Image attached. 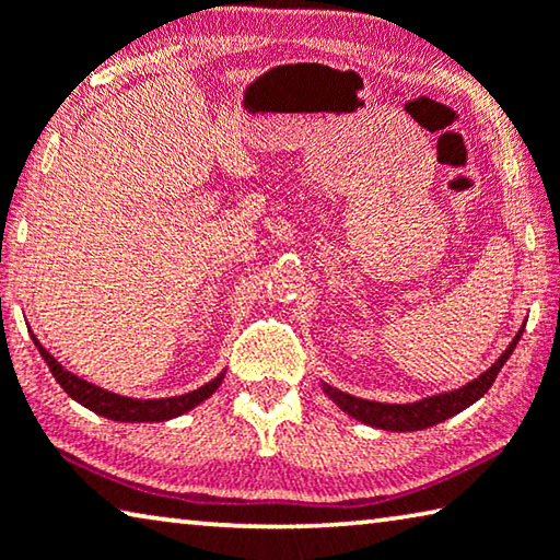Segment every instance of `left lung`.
<instances>
[{
	"mask_svg": "<svg viewBox=\"0 0 560 560\" xmlns=\"http://www.w3.org/2000/svg\"><path fill=\"white\" fill-rule=\"evenodd\" d=\"M523 328L516 334V339L509 343V349L501 353V359L495 361L491 369L483 371L481 376L474 378L471 384L460 386L456 392L423 398V401H416V404H378V401H366V398L343 394L339 388H331V386H324V388L336 406L343 408L346 413L363 423L376 425V429H384V431H421V429H429L433 423L446 421L451 416H456L464 411V408L476 404L478 398L493 386L501 366L509 361L513 349H516Z\"/></svg>",
	"mask_w": 560,
	"mask_h": 560,
	"instance_id": "1",
	"label": "left lung"
}]
</instances>
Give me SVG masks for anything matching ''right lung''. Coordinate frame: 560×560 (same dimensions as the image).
I'll use <instances>...</instances> for the list:
<instances>
[{
  "label": "right lung",
  "mask_w": 560,
  "mask_h": 560,
  "mask_svg": "<svg viewBox=\"0 0 560 560\" xmlns=\"http://www.w3.org/2000/svg\"><path fill=\"white\" fill-rule=\"evenodd\" d=\"M37 349L42 353V359L47 361V366L51 371V376L57 378V384L65 388V392L86 406L89 411L106 416L112 421H127V423H137V421H166L174 419V416H182L186 411H191L194 406H199L203 398H209L221 386V378L224 374H219L214 381L203 384L197 392H189L184 396H172V398H129V396H119L112 392H104V388L89 384V381L79 378L74 374L61 366V363L51 357V353L44 349V346L34 339Z\"/></svg>",
  "instance_id": "add662e5"
}]
</instances>
